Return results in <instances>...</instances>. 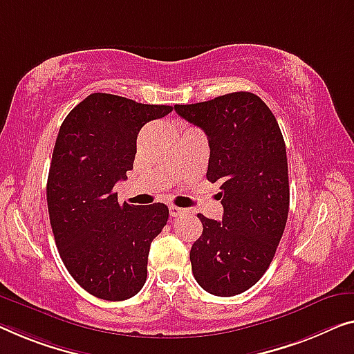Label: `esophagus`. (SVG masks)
<instances>
[{"label":"esophagus","instance_id":"34e87169","mask_svg":"<svg viewBox=\"0 0 354 354\" xmlns=\"http://www.w3.org/2000/svg\"><path fill=\"white\" fill-rule=\"evenodd\" d=\"M187 213L189 211L186 208H179V207H175V205H171L170 207V214L173 218H181V216H186Z\"/></svg>","mask_w":354,"mask_h":354}]
</instances>
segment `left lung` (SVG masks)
<instances>
[{"mask_svg": "<svg viewBox=\"0 0 354 354\" xmlns=\"http://www.w3.org/2000/svg\"><path fill=\"white\" fill-rule=\"evenodd\" d=\"M175 111L208 136L207 178L221 184L223 223L197 214L191 248L205 291L232 297L259 281L275 256L289 213L286 146L275 115L251 92H234Z\"/></svg>", "mask_w": 354, "mask_h": 354, "instance_id": "left-lung-1", "label": "left lung"}]
</instances>
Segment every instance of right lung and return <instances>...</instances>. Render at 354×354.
Returning <instances> with one entry per match:
<instances>
[{
    "mask_svg": "<svg viewBox=\"0 0 354 354\" xmlns=\"http://www.w3.org/2000/svg\"><path fill=\"white\" fill-rule=\"evenodd\" d=\"M171 111L92 93L60 127L47 178L50 225L66 270L95 297L118 302L145 286L151 241L168 208L119 205L114 186L133 168L141 127Z\"/></svg>",
    "mask_w": 354,
    "mask_h": 354,
    "instance_id": "add662e5",
    "label": "right lung"
}]
</instances>
